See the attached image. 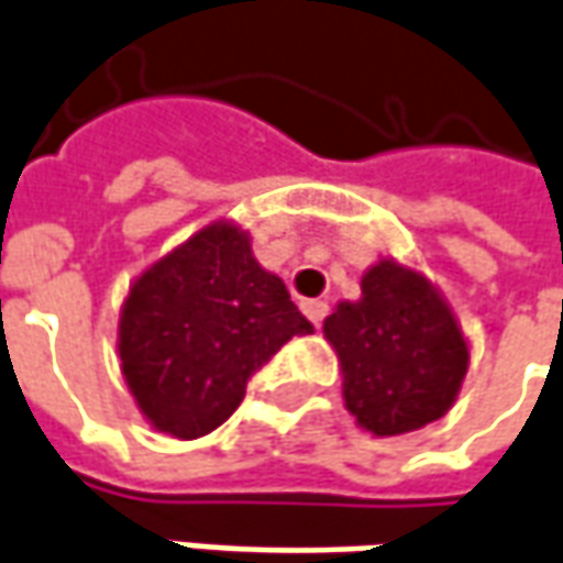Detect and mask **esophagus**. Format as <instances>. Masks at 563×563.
I'll use <instances>...</instances> for the list:
<instances>
[{
	"label": "esophagus",
	"mask_w": 563,
	"mask_h": 563,
	"mask_svg": "<svg viewBox=\"0 0 563 563\" xmlns=\"http://www.w3.org/2000/svg\"><path fill=\"white\" fill-rule=\"evenodd\" d=\"M300 309H303V316L312 321L316 328H319L321 321H324V316H328V303H321V300H303Z\"/></svg>",
	"instance_id": "34e87169"
}]
</instances>
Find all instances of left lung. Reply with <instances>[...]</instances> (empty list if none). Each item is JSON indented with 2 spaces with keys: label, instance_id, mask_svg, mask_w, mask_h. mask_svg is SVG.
Wrapping results in <instances>:
<instances>
[{
  "label": "left lung",
  "instance_id": "obj_1",
  "mask_svg": "<svg viewBox=\"0 0 563 563\" xmlns=\"http://www.w3.org/2000/svg\"><path fill=\"white\" fill-rule=\"evenodd\" d=\"M343 374V405L377 438L441 420L468 371V340L451 303L393 257L362 275V297L340 300L321 324Z\"/></svg>",
  "mask_w": 563,
  "mask_h": 563
}]
</instances>
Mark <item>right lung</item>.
<instances>
[{
	"mask_svg": "<svg viewBox=\"0 0 563 563\" xmlns=\"http://www.w3.org/2000/svg\"><path fill=\"white\" fill-rule=\"evenodd\" d=\"M297 333L312 324L285 282L239 223L214 220L131 282L115 349L143 420L189 441L230 420L247 377Z\"/></svg>",
	"mask_w": 563,
	"mask_h": 563,
	"instance_id": "add662e5",
	"label": "right lung"
}]
</instances>
